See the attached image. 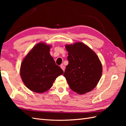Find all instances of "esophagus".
I'll return each instance as SVG.
<instances>
[{"instance_id":"34e87169","label":"esophagus","mask_w":126,"mask_h":126,"mask_svg":"<svg viewBox=\"0 0 126 126\" xmlns=\"http://www.w3.org/2000/svg\"><path fill=\"white\" fill-rule=\"evenodd\" d=\"M61 68H62V69L63 71H64V70H65V66H64L63 65H61Z\"/></svg>"}]
</instances>
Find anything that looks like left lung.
<instances>
[{"mask_svg":"<svg viewBox=\"0 0 126 126\" xmlns=\"http://www.w3.org/2000/svg\"><path fill=\"white\" fill-rule=\"evenodd\" d=\"M69 64L63 76L74 92L84 94L92 90L100 81L102 66L97 55L81 42L66 45Z\"/></svg>","mask_w":126,"mask_h":126,"instance_id":"left-lung-1","label":"left lung"}]
</instances>
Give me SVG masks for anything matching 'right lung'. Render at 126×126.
<instances>
[{
    "mask_svg": "<svg viewBox=\"0 0 126 126\" xmlns=\"http://www.w3.org/2000/svg\"><path fill=\"white\" fill-rule=\"evenodd\" d=\"M50 46L43 43L35 45L24 59L20 67L22 81L35 93L46 92L63 71L50 54Z\"/></svg>",
    "mask_w": 126,
    "mask_h": 126,
    "instance_id": "obj_1",
    "label": "right lung"
}]
</instances>
